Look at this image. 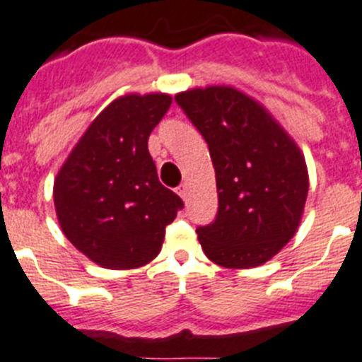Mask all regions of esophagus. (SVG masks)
Returning <instances> with one entry per match:
<instances>
[{
  "label": "esophagus",
  "mask_w": 362,
  "mask_h": 362,
  "mask_svg": "<svg viewBox=\"0 0 362 362\" xmlns=\"http://www.w3.org/2000/svg\"><path fill=\"white\" fill-rule=\"evenodd\" d=\"M177 193H178V197H180L182 200H187V185H185V184L178 185Z\"/></svg>",
  "instance_id": "34e87169"
}]
</instances>
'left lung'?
I'll list each match as a JSON object with an SVG mask.
<instances>
[{
    "mask_svg": "<svg viewBox=\"0 0 362 362\" xmlns=\"http://www.w3.org/2000/svg\"><path fill=\"white\" fill-rule=\"evenodd\" d=\"M209 147L216 177L215 222L197 228L211 262L222 268L262 266L297 233L306 204L303 151L269 111L231 86L175 96Z\"/></svg>",
    "mask_w": 362,
    "mask_h": 362,
    "instance_id": "left-lung-1",
    "label": "left lung"
}]
</instances>
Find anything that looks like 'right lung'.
Wrapping results in <instances>:
<instances>
[{
	"label": "right lung",
	"instance_id": "right-lung-1",
	"mask_svg": "<svg viewBox=\"0 0 362 362\" xmlns=\"http://www.w3.org/2000/svg\"><path fill=\"white\" fill-rule=\"evenodd\" d=\"M165 93L124 94L81 134L54 178L59 228L87 259L107 269L146 266L162 250L165 226L184 202L163 187L147 149L168 112Z\"/></svg>",
	"mask_w": 362,
	"mask_h": 362
}]
</instances>
